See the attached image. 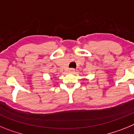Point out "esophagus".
<instances>
[{
    "label": "esophagus",
    "instance_id": "34e87169",
    "mask_svg": "<svg viewBox=\"0 0 134 134\" xmlns=\"http://www.w3.org/2000/svg\"><path fill=\"white\" fill-rule=\"evenodd\" d=\"M69 73H71V74H74V73H75V69H69Z\"/></svg>",
    "mask_w": 134,
    "mask_h": 134
}]
</instances>
